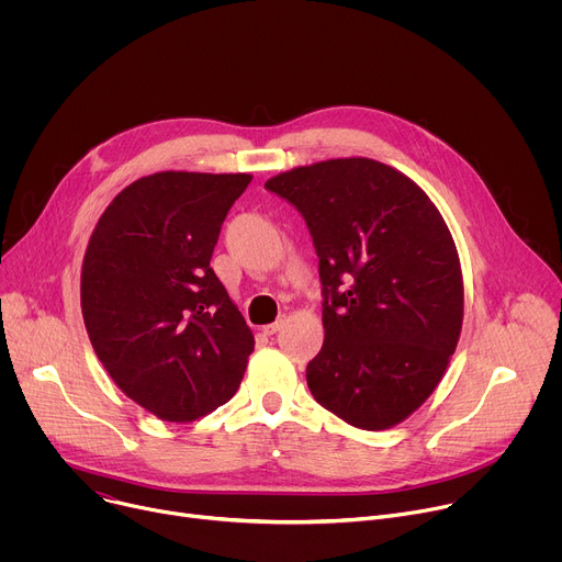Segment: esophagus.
Listing matches in <instances>:
<instances>
[{"label": "esophagus", "instance_id": "obj_1", "mask_svg": "<svg viewBox=\"0 0 562 562\" xmlns=\"http://www.w3.org/2000/svg\"><path fill=\"white\" fill-rule=\"evenodd\" d=\"M284 323H286V319L280 317V319H276V323L265 325V327H262V334H265V336H273V334H278V331L284 327Z\"/></svg>", "mask_w": 562, "mask_h": 562}]
</instances>
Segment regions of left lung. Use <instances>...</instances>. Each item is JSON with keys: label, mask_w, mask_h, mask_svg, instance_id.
I'll return each instance as SVG.
<instances>
[{"label": "left lung", "mask_w": 562, "mask_h": 562, "mask_svg": "<svg viewBox=\"0 0 562 562\" xmlns=\"http://www.w3.org/2000/svg\"><path fill=\"white\" fill-rule=\"evenodd\" d=\"M265 187L302 213L319 258L313 397L358 429L395 427L434 393L460 338L464 289L447 222L414 180L369 157L297 167Z\"/></svg>", "instance_id": "8db88e82"}]
</instances>
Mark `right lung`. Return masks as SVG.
<instances>
[{"instance_id":"add662e5","label":"right lung","mask_w":562,"mask_h":562,"mask_svg":"<svg viewBox=\"0 0 562 562\" xmlns=\"http://www.w3.org/2000/svg\"><path fill=\"white\" fill-rule=\"evenodd\" d=\"M249 173L162 171L120 191L82 262V315L113 382L148 414L193 423L243 382L254 334L211 269Z\"/></svg>"}]
</instances>
